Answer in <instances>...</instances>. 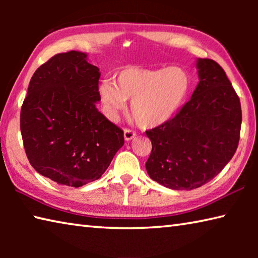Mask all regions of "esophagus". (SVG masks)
I'll use <instances>...</instances> for the list:
<instances>
[{"mask_svg":"<svg viewBox=\"0 0 258 258\" xmlns=\"http://www.w3.org/2000/svg\"><path fill=\"white\" fill-rule=\"evenodd\" d=\"M124 138H125L126 141H130V140H132V139L135 138V132L132 130H130V128H125L124 130Z\"/></svg>","mask_w":258,"mask_h":258,"instance_id":"34e87169","label":"esophagus"}]
</instances>
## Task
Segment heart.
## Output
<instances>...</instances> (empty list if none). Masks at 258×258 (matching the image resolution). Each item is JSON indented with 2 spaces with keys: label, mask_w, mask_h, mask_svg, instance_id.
Wrapping results in <instances>:
<instances>
[{
  "label": "heart",
  "mask_w": 258,
  "mask_h": 258,
  "mask_svg": "<svg viewBox=\"0 0 258 258\" xmlns=\"http://www.w3.org/2000/svg\"><path fill=\"white\" fill-rule=\"evenodd\" d=\"M191 77L185 68L128 67L116 74L115 83L99 87L104 111L115 118L131 100L130 112L135 123L152 128L166 123L184 103L191 90Z\"/></svg>",
  "instance_id": "1"
}]
</instances>
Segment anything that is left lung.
I'll return each instance as SVG.
<instances>
[{
  "label": "left lung",
  "instance_id": "8db88e82",
  "mask_svg": "<svg viewBox=\"0 0 258 258\" xmlns=\"http://www.w3.org/2000/svg\"><path fill=\"white\" fill-rule=\"evenodd\" d=\"M199 83L175 117L150 131L146 163L152 180L173 190H192L213 180L232 158L241 128V104L216 61L198 59Z\"/></svg>",
  "mask_w": 258,
  "mask_h": 258
}]
</instances>
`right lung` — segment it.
I'll return each instance as SVG.
<instances>
[{"mask_svg":"<svg viewBox=\"0 0 258 258\" xmlns=\"http://www.w3.org/2000/svg\"><path fill=\"white\" fill-rule=\"evenodd\" d=\"M99 68L78 51L59 53L36 69L20 112L30 165L60 185L101 177L124 145V132L100 112Z\"/></svg>","mask_w":258,"mask_h":258,"instance_id":"obj_1","label":"right lung"}]
</instances>
